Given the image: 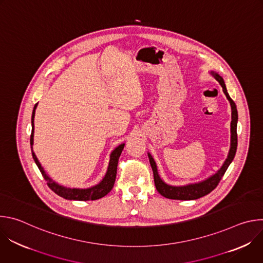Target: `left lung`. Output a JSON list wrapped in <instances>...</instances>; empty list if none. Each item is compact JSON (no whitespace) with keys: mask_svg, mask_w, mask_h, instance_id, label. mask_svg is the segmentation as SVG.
Instances as JSON below:
<instances>
[{"mask_svg":"<svg viewBox=\"0 0 263 263\" xmlns=\"http://www.w3.org/2000/svg\"><path fill=\"white\" fill-rule=\"evenodd\" d=\"M212 76L214 77V79L216 81L219 82L220 86L222 87V91L223 93L226 95L228 101L230 102L231 105V110H232V121H231V147L229 151V155L228 158L224 161V163L222 164V166L220 167V170L214 174L213 176H211L210 178H208L205 181H202L200 183H196V184H190L186 186H171L165 184L159 177L158 172H157V167H156V163L153 159V157L151 156V154H147L148 156V160L149 163H151L152 170H153V174H154V182H155V186L157 192L167 198V199H172V200H197L199 198H202L208 194H210L215 187L218 185L220 179L222 178V176L226 173L228 166L230 165V163L232 162L235 153H236V148H237V132H236V128H237V120H238V115H237V109H236V105L234 103V101L230 98L229 93L227 92V88L226 85H224L223 79L219 76L218 73L211 71Z\"/></svg>","mask_w":263,"mask_h":263,"instance_id":"left-lung-1","label":"left lung"}]
</instances>
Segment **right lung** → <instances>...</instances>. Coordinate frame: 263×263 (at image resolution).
I'll list each match as a JSON object with an SVG mask.
<instances>
[{
	"label": "right lung",
	"instance_id": "obj_1",
	"mask_svg": "<svg viewBox=\"0 0 263 263\" xmlns=\"http://www.w3.org/2000/svg\"><path fill=\"white\" fill-rule=\"evenodd\" d=\"M37 104H35L34 109H33V114H32V132H31V137H30V144H31V151H32V156L33 159L36 163V165L39 166L42 175L44 176L45 180L47 181L48 186L50 189L57 194L58 196L66 199V200H76V201H93V200H98L101 199L103 197H105L111 190L112 187L115 185V181L117 178V171H118V162H119V158L122 154V151L124 148L125 143H122L121 145H119L114 152L111 153L110 155V161H109V166H108V171L104 177V179L101 181L100 184L91 187V189H87V190H79V189H66V187H63L59 184H57L56 182H54L44 171L43 166L41 165L39 159H37L36 155L33 152V136H34V116H35V109H36Z\"/></svg>",
	"mask_w": 263,
	"mask_h": 263
}]
</instances>
